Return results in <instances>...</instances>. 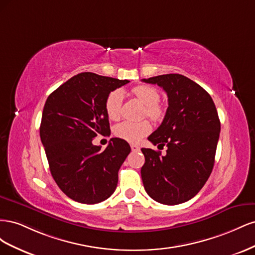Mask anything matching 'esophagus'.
<instances>
[{"mask_svg": "<svg viewBox=\"0 0 255 255\" xmlns=\"http://www.w3.org/2000/svg\"><path fill=\"white\" fill-rule=\"evenodd\" d=\"M130 149H132L133 152H139L140 151V148L136 144H130Z\"/></svg>", "mask_w": 255, "mask_h": 255, "instance_id": "obj_1", "label": "esophagus"}]
</instances>
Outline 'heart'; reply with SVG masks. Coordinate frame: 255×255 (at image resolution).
Segmentation results:
<instances>
[{
    "mask_svg": "<svg viewBox=\"0 0 255 255\" xmlns=\"http://www.w3.org/2000/svg\"><path fill=\"white\" fill-rule=\"evenodd\" d=\"M133 94L145 106L144 115L149 118L160 120L164 117L165 110L163 106L158 104L160 94L156 88L148 86V85H140L133 89ZM123 98H125V94L121 89H115L107 96L105 100V111L110 119L118 120L120 118ZM150 132L151 125L148 121H123L115 128V135L128 142H138Z\"/></svg>",
    "mask_w": 255,
    "mask_h": 255,
    "instance_id": "heart-1",
    "label": "heart"
}]
</instances>
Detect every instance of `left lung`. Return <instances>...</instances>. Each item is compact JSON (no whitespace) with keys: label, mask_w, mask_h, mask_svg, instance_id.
<instances>
[{"label":"left lung","mask_w":255,"mask_h":255,"mask_svg":"<svg viewBox=\"0 0 255 255\" xmlns=\"http://www.w3.org/2000/svg\"><path fill=\"white\" fill-rule=\"evenodd\" d=\"M142 82L157 84L168 96L165 118L148 137L153 144L168 149L166 155L141 149L144 189L161 204L186 202L201 190L212 173L220 134L217 110L207 91L182 74L157 75Z\"/></svg>","instance_id":"1"}]
</instances>
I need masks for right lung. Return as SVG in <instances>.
Segmentation results:
<instances>
[{
	"label": "right lung",
	"mask_w": 255,
	"mask_h": 255,
	"mask_svg": "<svg viewBox=\"0 0 255 255\" xmlns=\"http://www.w3.org/2000/svg\"><path fill=\"white\" fill-rule=\"evenodd\" d=\"M128 82L83 72L60 85L45 101L40 138L50 171L61 191L76 202L100 203L117 187L129 144L112 138L101 151L92 139L111 134L105 100Z\"/></svg>",
	"instance_id": "1"
}]
</instances>
